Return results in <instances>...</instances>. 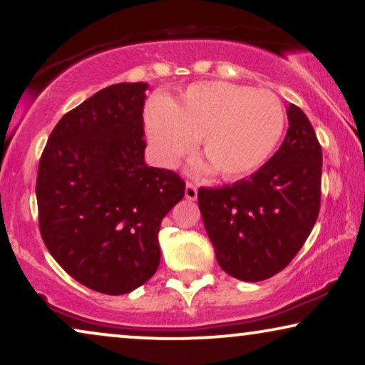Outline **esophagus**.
Here are the masks:
<instances>
[{
    "label": "esophagus",
    "instance_id": "1",
    "mask_svg": "<svg viewBox=\"0 0 365 365\" xmlns=\"http://www.w3.org/2000/svg\"><path fill=\"white\" fill-rule=\"evenodd\" d=\"M186 199H189V201H194V199L197 197V187L194 186V184H191V182H187L186 184Z\"/></svg>",
    "mask_w": 365,
    "mask_h": 365
}]
</instances>
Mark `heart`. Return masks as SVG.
Instances as JSON below:
<instances>
[{"label":"heart","instance_id":"heart-1","mask_svg":"<svg viewBox=\"0 0 365 365\" xmlns=\"http://www.w3.org/2000/svg\"><path fill=\"white\" fill-rule=\"evenodd\" d=\"M286 113L276 94L226 81L189 86L166 101L154 98L144 109V128L153 156L174 168L201 139V151L224 179L247 176L271 158L281 141Z\"/></svg>","mask_w":365,"mask_h":365}]
</instances>
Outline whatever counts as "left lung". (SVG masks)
Wrapping results in <instances>:
<instances>
[{
  "mask_svg": "<svg viewBox=\"0 0 365 365\" xmlns=\"http://www.w3.org/2000/svg\"><path fill=\"white\" fill-rule=\"evenodd\" d=\"M287 119L279 151L249 179L197 191L219 266L239 281L257 282L281 272L317 221L321 144L296 104L287 106Z\"/></svg>",
  "mask_w": 365,
  "mask_h": 365,
  "instance_id": "obj_1",
  "label": "left lung"
}]
</instances>
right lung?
<instances>
[{
    "label": "right lung",
    "instance_id": "add662e5",
    "mask_svg": "<svg viewBox=\"0 0 365 365\" xmlns=\"http://www.w3.org/2000/svg\"><path fill=\"white\" fill-rule=\"evenodd\" d=\"M146 83H118L59 119L39 159V231L73 279L119 296L158 271L161 221L184 181L144 161Z\"/></svg>",
    "mask_w": 365,
    "mask_h": 365
}]
</instances>
